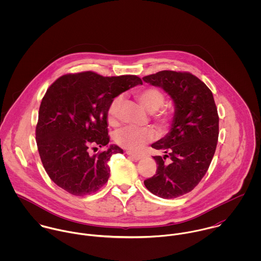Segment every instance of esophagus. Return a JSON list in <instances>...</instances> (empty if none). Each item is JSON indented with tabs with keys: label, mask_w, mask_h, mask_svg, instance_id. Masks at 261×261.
<instances>
[{
	"label": "esophagus",
	"mask_w": 261,
	"mask_h": 261,
	"mask_svg": "<svg viewBox=\"0 0 261 261\" xmlns=\"http://www.w3.org/2000/svg\"><path fill=\"white\" fill-rule=\"evenodd\" d=\"M126 154H127L130 159H133V160H135V161H140V160L143 158L142 154H137V153H134V152H132V151H126Z\"/></svg>",
	"instance_id": "obj_1"
}]
</instances>
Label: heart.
<instances>
[{
	"instance_id": "1",
	"label": "heart",
	"mask_w": 261,
	"mask_h": 261,
	"mask_svg": "<svg viewBox=\"0 0 261 261\" xmlns=\"http://www.w3.org/2000/svg\"><path fill=\"white\" fill-rule=\"evenodd\" d=\"M135 97L147 112H150L160 127H166L170 124L174 116V111L172 109L161 110L166 100L165 93L161 89L147 87L138 90L135 93ZM122 102V95H117L112 99L108 111V120L111 125L115 126L118 124ZM153 139L154 132L150 127L137 128L127 126L116 132L114 136V141L119 147L132 151L141 150Z\"/></svg>"
}]
</instances>
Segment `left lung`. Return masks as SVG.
<instances>
[{
	"label": "left lung",
	"mask_w": 261,
	"mask_h": 261,
	"mask_svg": "<svg viewBox=\"0 0 261 261\" xmlns=\"http://www.w3.org/2000/svg\"><path fill=\"white\" fill-rule=\"evenodd\" d=\"M143 80L162 87L175 105L170 132L151 145L165 154L153 156L156 172L144 183L153 195L174 199L191 192L208 171L218 142L217 108L212 91L192 73L163 70Z\"/></svg>",
	"instance_id": "obj_1"
}]
</instances>
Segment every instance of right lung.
I'll return each instance as SVG.
<instances>
[{
    "mask_svg": "<svg viewBox=\"0 0 261 261\" xmlns=\"http://www.w3.org/2000/svg\"><path fill=\"white\" fill-rule=\"evenodd\" d=\"M143 84L136 75L105 77L92 71L65 74L47 89L36 125L38 151L50 179L74 196L90 195L106 185L112 145L97 153L90 149L110 143L108 111L112 99Z\"/></svg>",
    "mask_w": 261,
    "mask_h": 261,
    "instance_id": "right-lung-1",
    "label": "right lung"
}]
</instances>
